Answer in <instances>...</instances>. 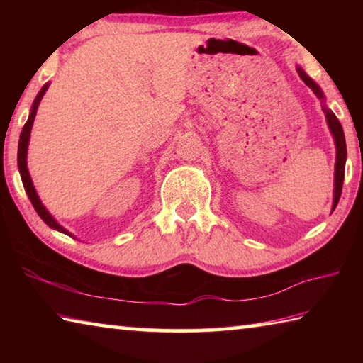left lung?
Here are the masks:
<instances>
[{
	"mask_svg": "<svg viewBox=\"0 0 363 363\" xmlns=\"http://www.w3.org/2000/svg\"><path fill=\"white\" fill-rule=\"evenodd\" d=\"M296 70L299 73V77L303 82L309 86V88L314 91V94L322 101V108L325 113V118H327V125L330 128L331 136L335 139V147H336V162H335V189H333V206H331V211L335 210L337 201H340L341 196V190H342V181H344V168H346V157H347V150H346V139H344V131L340 120L336 118V115L331 112V110L325 106V96L322 93L320 86H318L314 79L309 78L306 75V72L301 69L298 65Z\"/></svg>",
	"mask_w": 363,
	"mask_h": 363,
	"instance_id": "1",
	"label": "left lung"
}]
</instances>
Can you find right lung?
Segmentation results:
<instances>
[{
	"label": "right lung",
	"mask_w": 363,
	"mask_h": 363,
	"mask_svg": "<svg viewBox=\"0 0 363 363\" xmlns=\"http://www.w3.org/2000/svg\"><path fill=\"white\" fill-rule=\"evenodd\" d=\"M49 88V83H46L43 88L40 89V93L36 94L35 101L32 104V110H30V115H28V120L26 125H23L22 128V133H21V139H19V150H17V167H19V173H21V179H22V184H23V189H26V192L28 195L30 201H32V205L35 208V211L38 213V216L45 220V224H48L51 229L57 230V232H62L65 233V235L69 237H73L72 233L65 229V227L60 225L56 219H54V216L51 213H49L46 210V206L41 203L40 196L38 194H36V189L33 186V181L32 177H30V173H28V168H27V153H28V143H30V133H32V126H33V121H35V116H36V110H38V106L40 102L43 99V96H45V93ZM75 238V237H73Z\"/></svg>",
	"instance_id": "add662e5"
}]
</instances>
